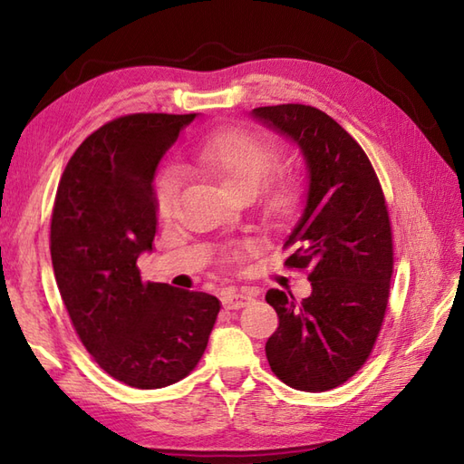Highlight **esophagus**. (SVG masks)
I'll return each mask as SVG.
<instances>
[{"label": "esophagus", "mask_w": 464, "mask_h": 464, "mask_svg": "<svg viewBox=\"0 0 464 464\" xmlns=\"http://www.w3.org/2000/svg\"><path fill=\"white\" fill-rule=\"evenodd\" d=\"M255 295L251 291H237V289H229L223 293L221 303L225 309H241L245 304H249L253 301Z\"/></svg>", "instance_id": "1"}]
</instances>
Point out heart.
<instances>
[{"label": "heart", "mask_w": 464, "mask_h": 464, "mask_svg": "<svg viewBox=\"0 0 464 464\" xmlns=\"http://www.w3.org/2000/svg\"><path fill=\"white\" fill-rule=\"evenodd\" d=\"M281 147L273 137L247 130H223L197 147L193 163L201 173L219 181L235 197L255 195L265 177L279 161ZM179 175L165 169L155 181V207L161 217H169L175 205ZM301 191L297 177H283L271 187L269 203L275 211H285L295 205Z\"/></svg>", "instance_id": "b5f03b06"}]
</instances>
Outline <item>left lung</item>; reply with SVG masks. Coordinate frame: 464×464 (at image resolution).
<instances>
[{
	"label": "left lung",
	"instance_id": "8db88e82",
	"mask_svg": "<svg viewBox=\"0 0 464 464\" xmlns=\"http://www.w3.org/2000/svg\"><path fill=\"white\" fill-rule=\"evenodd\" d=\"M251 117L287 137L307 169L285 265L309 269L313 291L303 301L267 291L279 327L265 353L285 384L323 392L353 377L377 341L392 275L389 211L369 157L333 117L299 103L257 107Z\"/></svg>",
	"mask_w": 464,
	"mask_h": 464
}]
</instances>
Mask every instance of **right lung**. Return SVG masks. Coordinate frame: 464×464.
Masks as SVG:
<instances>
[{
  "instance_id": "obj_1",
  "label": "right lung",
  "mask_w": 464,
  "mask_h": 464,
  "mask_svg": "<svg viewBox=\"0 0 464 464\" xmlns=\"http://www.w3.org/2000/svg\"><path fill=\"white\" fill-rule=\"evenodd\" d=\"M195 117L135 113L105 123L77 147L55 195L49 239L69 319L97 364L135 389L187 377L221 309L213 295L143 283L137 269L155 249V171Z\"/></svg>"
}]
</instances>
